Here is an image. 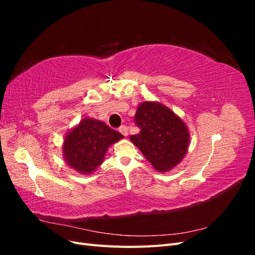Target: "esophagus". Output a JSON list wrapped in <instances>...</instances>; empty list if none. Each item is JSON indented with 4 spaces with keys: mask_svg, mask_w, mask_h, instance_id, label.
Wrapping results in <instances>:
<instances>
[{
    "mask_svg": "<svg viewBox=\"0 0 255 255\" xmlns=\"http://www.w3.org/2000/svg\"><path fill=\"white\" fill-rule=\"evenodd\" d=\"M119 132H120L123 136L128 137V128L126 127V126H122V127H120V128H119Z\"/></svg>",
    "mask_w": 255,
    "mask_h": 255,
    "instance_id": "esophagus-1",
    "label": "esophagus"
}]
</instances>
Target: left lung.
<instances>
[{"mask_svg": "<svg viewBox=\"0 0 255 255\" xmlns=\"http://www.w3.org/2000/svg\"><path fill=\"white\" fill-rule=\"evenodd\" d=\"M134 119L140 132L129 140L156 171L168 172L181 163L190 140L189 129L181 117L157 101H143L138 104Z\"/></svg>", "mask_w": 255, "mask_h": 255, "instance_id": "1", "label": "left lung"}]
</instances>
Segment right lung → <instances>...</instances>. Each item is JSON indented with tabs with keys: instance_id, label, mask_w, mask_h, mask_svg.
Segmentation results:
<instances>
[{
	"instance_id": "right-lung-1",
	"label": "right lung",
	"mask_w": 255,
	"mask_h": 255,
	"mask_svg": "<svg viewBox=\"0 0 255 255\" xmlns=\"http://www.w3.org/2000/svg\"><path fill=\"white\" fill-rule=\"evenodd\" d=\"M125 136L105 122L85 117L65 135L63 156L66 164L81 174H92L101 165L110 146Z\"/></svg>"
}]
</instances>
